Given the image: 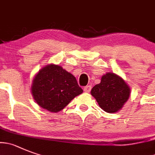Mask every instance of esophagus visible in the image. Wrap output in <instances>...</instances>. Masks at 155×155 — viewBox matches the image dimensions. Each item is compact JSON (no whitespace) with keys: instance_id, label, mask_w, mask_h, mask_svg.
<instances>
[{"instance_id":"esophagus-1","label":"esophagus","mask_w":155,"mask_h":155,"mask_svg":"<svg viewBox=\"0 0 155 155\" xmlns=\"http://www.w3.org/2000/svg\"><path fill=\"white\" fill-rule=\"evenodd\" d=\"M91 85H87V86L84 87V92H86V93H89V92L91 91Z\"/></svg>"}]
</instances>
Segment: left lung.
Returning a JSON list of instances; mask_svg holds the SVG:
<instances>
[{
  "label": "left lung",
  "mask_w": 155,
  "mask_h": 155,
  "mask_svg": "<svg viewBox=\"0 0 155 155\" xmlns=\"http://www.w3.org/2000/svg\"><path fill=\"white\" fill-rule=\"evenodd\" d=\"M91 94L101 108L112 114L120 110L127 101L130 88L121 77L107 72L101 77V83L91 89Z\"/></svg>",
  "instance_id": "8db88e82"
}]
</instances>
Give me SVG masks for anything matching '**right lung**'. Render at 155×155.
Here are the masks:
<instances>
[{
	"mask_svg": "<svg viewBox=\"0 0 155 155\" xmlns=\"http://www.w3.org/2000/svg\"><path fill=\"white\" fill-rule=\"evenodd\" d=\"M83 93L75 77L54 64L46 65L36 74L31 84V94L38 105L57 113L71 101Z\"/></svg>",
	"mask_w": 155,
	"mask_h": 155,
	"instance_id": "1",
	"label": "right lung"
}]
</instances>
